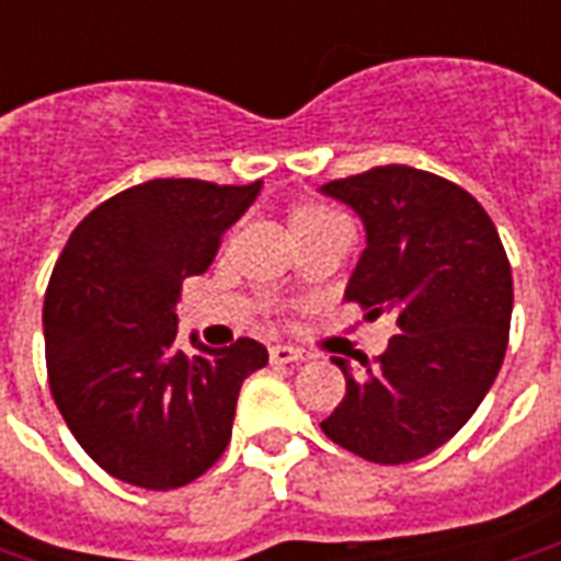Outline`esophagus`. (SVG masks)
<instances>
[{
	"label": "esophagus",
	"mask_w": 561,
	"mask_h": 561,
	"mask_svg": "<svg viewBox=\"0 0 561 561\" xmlns=\"http://www.w3.org/2000/svg\"><path fill=\"white\" fill-rule=\"evenodd\" d=\"M306 354L300 348H291V345H273L270 348V360L273 364H300Z\"/></svg>",
	"instance_id": "1"
}]
</instances>
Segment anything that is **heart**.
Returning <instances> with one entry per match:
<instances>
[{"label":"heart","mask_w":561,"mask_h":561,"mask_svg":"<svg viewBox=\"0 0 561 561\" xmlns=\"http://www.w3.org/2000/svg\"><path fill=\"white\" fill-rule=\"evenodd\" d=\"M330 221H340L336 213H330L328 207H318V204H309V201H297L288 207V228H291L294 240L304 237V233L316 231V228H324Z\"/></svg>","instance_id":"1"}]
</instances>
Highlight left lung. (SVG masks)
Instances as JSON below:
<instances>
[{
  "label": "left lung",
  "mask_w": 561,
  "mask_h": 561,
  "mask_svg": "<svg viewBox=\"0 0 561 561\" xmlns=\"http://www.w3.org/2000/svg\"><path fill=\"white\" fill-rule=\"evenodd\" d=\"M364 219L366 249L345 300L393 316L388 352L352 376L321 430L369 462H412L462 430L505 360L514 279L486 209L445 176L381 164L330 180Z\"/></svg>",
  "instance_id": "left-lung-1"
}]
</instances>
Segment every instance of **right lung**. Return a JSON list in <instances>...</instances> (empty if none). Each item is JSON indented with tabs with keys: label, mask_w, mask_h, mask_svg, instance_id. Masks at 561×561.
Wrapping results in <instances>:
<instances>
[{
	"label": "right lung",
	"mask_w": 561,
	"mask_h": 561,
	"mask_svg": "<svg viewBox=\"0 0 561 561\" xmlns=\"http://www.w3.org/2000/svg\"><path fill=\"white\" fill-rule=\"evenodd\" d=\"M261 183L149 180L107 197L68 237L44 294L56 409L107 474L185 486L225 454L261 342L188 354L176 340L183 282L213 264Z\"/></svg>",
	"instance_id": "right-lung-1"
}]
</instances>
